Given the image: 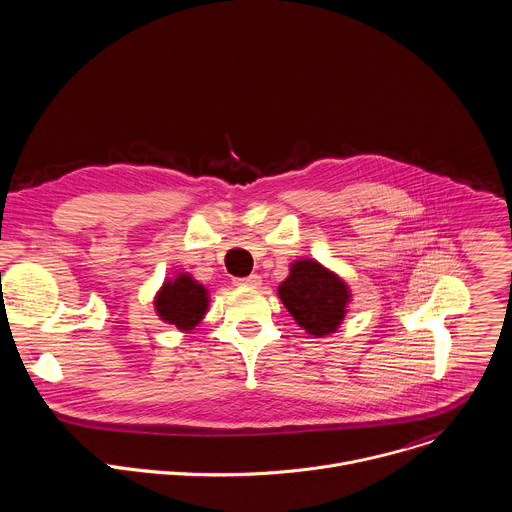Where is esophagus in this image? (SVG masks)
Segmentation results:
<instances>
[{
	"label": "esophagus",
	"mask_w": 512,
	"mask_h": 512,
	"mask_svg": "<svg viewBox=\"0 0 512 512\" xmlns=\"http://www.w3.org/2000/svg\"><path fill=\"white\" fill-rule=\"evenodd\" d=\"M235 283L237 285H249V287H257V285H261V277L259 275H247V277H239V279H235Z\"/></svg>",
	"instance_id": "1"
}]
</instances>
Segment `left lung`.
<instances>
[{
	"label": "left lung",
	"instance_id": "obj_1",
	"mask_svg": "<svg viewBox=\"0 0 512 512\" xmlns=\"http://www.w3.org/2000/svg\"><path fill=\"white\" fill-rule=\"evenodd\" d=\"M277 294L294 320L316 338L338 330L350 302L346 281L316 259L291 263L289 275L279 283Z\"/></svg>",
	"mask_w": 512,
	"mask_h": 512
}]
</instances>
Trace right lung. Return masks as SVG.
I'll use <instances>...</instances> for the list:
<instances>
[{"label":"right lung","mask_w":512,"mask_h":512,"mask_svg":"<svg viewBox=\"0 0 512 512\" xmlns=\"http://www.w3.org/2000/svg\"><path fill=\"white\" fill-rule=\"evenodd\" d=\"M208 289L190 273H178L166 279L156 294L154 308L160 320L176 326L182 332L194 330L208 310Z\"/></svg>","instance_id":"add662e5"}]
</instances>
